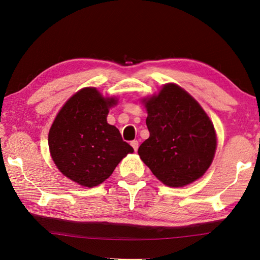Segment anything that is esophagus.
<instances>
[{
  "instance_id": "34e87169",
  "label": "esophagus",
  "mask_w": 260,
  "mask_h": 260,
  "mask_svg": "<svg viewBox=\"0 0 260 260\" xmlns=\"http://www.w3.org/2000/svg\"><path fill=\"white\" fill-rule=\"evenodd\" d=\"M131 146L133 147V149H135V151L137 152L138 151V148H139V141H137V140H133V141H131Z\"/></svg>"
}]
</instances>
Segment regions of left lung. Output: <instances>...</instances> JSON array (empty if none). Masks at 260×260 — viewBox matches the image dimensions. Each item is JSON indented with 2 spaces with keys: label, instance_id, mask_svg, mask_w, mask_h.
Here are the masks:
<instances>
[{
  "label": "left lung",
  "instance_id": "1",
  "mask_svg": "<svg viewBox=\"0 0 260 260\" xmlns=\"http://www.w3.org/2000/svg\"><path fill=\"white\" fill-rule=\"evenodd\" d=\"M149 138L140 145L141 159L164 184L181 187L200 179L214 159L217 137L209 117L185 90L165 84L143 101Z\"/></svg>",
  "mask_w": 260,
  "mask_h": 260
}]
</instances>
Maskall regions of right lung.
<instances>
[{
  "instance_id": "obj_1",
  "label": "right lung",
  "mask_w": 260,
  "mask_h": 260,
  "mask_svg": "<svg viewBox=\"0 0 260 260\" xmlns=\"http://www.w3.org/2000/svg\"><path fill=\"white\" fill-rule=\"evenodd\" d=\"M117 99L104 98L95 88H83L61 107L49 132L52 159L68 179L96 186L113 174L123 157L133 153L119 130L107 123Z\"/></svg>"
}]
</instances>
